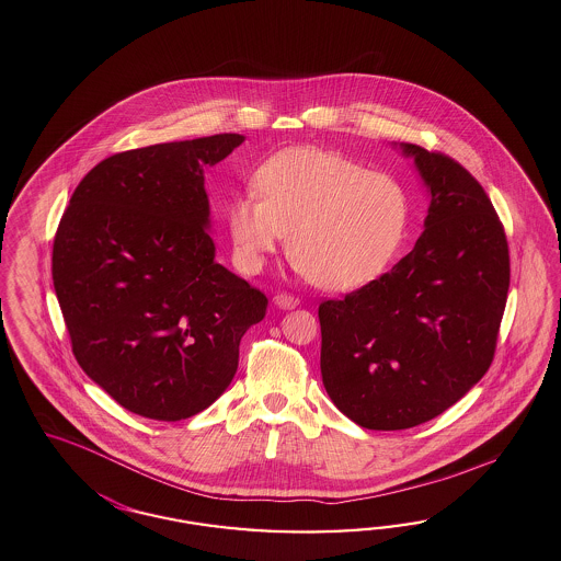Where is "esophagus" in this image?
<instances>
[{"label": "esophagus", "mask_w": 561, "mask_h": 561, "mask_svg": "<svg viewBox=\"0 0 561 561\" xmlns=\"http://www.w3.org/2000/svg\"><path fill=\"white\" fill-rule=\"evenodd\" d=\"M273 302L279 309H294L298 305V298L294 294H288V291H279V294L273 296Z\"/></svg>", "instance_id": "obj_1"}]
</instances>
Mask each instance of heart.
I'll list each match as a JSON object with an SVG mask.
<instances>
[{"mask_svg": "<svg viewBox=\"0 0 561 561\" xmlns=\"http://www.w3.org/2000/svg\"><path fill=\"white\" fill-rule=\"evenodd\" d=\"M233 196L225 221L238 263L259 271L288 238L298 270L323 290L378 279L403 247L411 201L403 181L323 148H288Z\"/></svg>", "mask_w": 561, "mask_h": 561, "instance_id": "b5f03b06", "label": "heart"}]
</instances>
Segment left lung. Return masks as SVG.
<instances>
[{
    "mask_svg": "<svg viewBox=\"0 0 561 561\" xmlns=\"http://www.w3.org/2000/svg\"><path fill=\"white\" fill-rule=\"evenodd\" d=\"M430 190L424 233L392 271L319 305L321 378L367 430H407L457 403L493 363L510 290L505 229L457 160L401 144Z\"/></svg>",
    "mask_w": 561,
    "mask_h": 561,
    "instance_id": "left-lung-1",
    "label": "left lung"
}]
</instances>
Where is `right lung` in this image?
I'll return each instance as SVG.
<instances>
[{
  "mask_svg": "<svg viewBox=\"0 0 561 561\" xmlns=\"http://www.w3.org/2000/svg\"><path fill=\"white\" fill-rule=\"evenodd\" d=\"M244 135L127 150L98 162L60 219L51 279L72 355L116 403L180 422L231 383L267 296L215 261L204 169Z\"/></svg>",
  "mask_w": 561,
  "mask_h": 561,
  "instance_id": "obj_1",
  "label": "right lung"
}]
</instances>
